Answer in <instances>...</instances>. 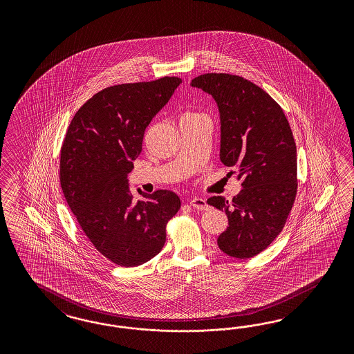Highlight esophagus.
Returning <instances> with one entry per match:
<instances>
[{"instance_id":"34e87169","label":"esophagus","mask_w":354,"mask_h":354,"mask_svg":"<svg viewBox=\"0 0 354 354\" xmlns=\"http://www.w3.org/2000/svg\"><path fill=\"white\" fill-rule=\"evenodd\" d=\"M189 205L196 207V209H198V210H207V207H209L206 200L200 198V197H193L192 200L189 201Z\"/></svg>"}]
</instances>
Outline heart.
<instances>
[{
	"label": "heart",
	"instance_id": "b5f03b06",
	"mask_svg": "<svg viewBox=\"0 0 354 354\" xmlns=\"http://www.w3.org/2000/svg\"><path fill=\"white\" fill-rule=\"evenodd\" d=\"M194 115H198V114H193V113H189V114H187L184 118H189V117H194Z\"/></svg>",
	"mask_w": 354,
	"mask_h": 354
}]
</instances>
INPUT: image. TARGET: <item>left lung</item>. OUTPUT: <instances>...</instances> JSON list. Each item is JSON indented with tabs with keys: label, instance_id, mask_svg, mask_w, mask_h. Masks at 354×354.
<instances>
[{
	"label": "left lung",
	"instance_id": "1",
	"mask_svg": "<svg viewBox=\"0 0 354 354\" xmlns=\"http://www.w3.org/2000/svg\"><path fill=\"white\" fill-rule=\"evenodd\" d=\"M191 86L214 98L221 161L243 179L231 203L222 196L207 200L228 218L218 247L231 257H254L281 232L296 198L297 156L290 123L268 93L241 76L204 74Z\"/></svg>",
	"mask_w": 354,
	"mask_h": 354
}]
</instances>
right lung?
<instances>
[{"mask_svg":"<svg viewBox=\"0 0 354 354\" xmlns=\"http://www.w3.org/2000/svg\"><path fill=\"white\" fill-rule=\"evenodd\" d=\"M180 77L109 86L76 111L61 149L64 198L97 250L123 268L148 262L161 252L166 225L180 198L166 189H138L127 176L142 149L145 129L165 106Z\"/></svg>","mask_w":354,"mask_h":354,"instance_id":"1","label":"right lung"}]
</instances>
